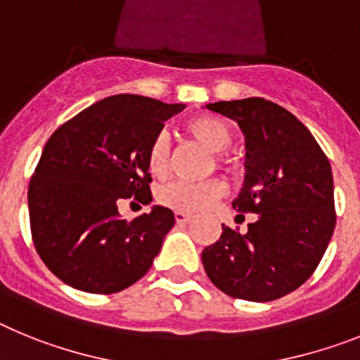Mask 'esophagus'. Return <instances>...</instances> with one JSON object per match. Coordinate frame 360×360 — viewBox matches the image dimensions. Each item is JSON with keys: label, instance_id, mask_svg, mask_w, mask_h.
<instances>
[{"label": "esophagus", "instance_id": "1", "mask_svg": "<svg viewBox=\"0 0 360 360\" xmlns=\"http://www.w3.org/2000/svg\"><path fill=\"white\" fill-rule=\"evenodd\" d=\"M192 221V215L183 214V212H176V223L177 224H188Z\"/></svg>", "mask_w": 360, "mask_h": 360}]
</instances>
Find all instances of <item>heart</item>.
I'll list each match as a JSON object with an SVG mask.
<instances>
[{
	"mask_svg": "<svg viewBox=\"0 0 360 360\" xmlns=\"http://www.w3.org/2000/svg\"><path fill=\"white\" fill-rule=\"evenodd\" d=\"M186 134L193 141L205 146L210 152H223L232 143V130L215 115H199L186 124ZM168 139L165 136H158L148 146L150 174L155 177H162L168 170ZM223 159H219V165H223ZM224 195V184L217 179L202 181V183H170L162 186L158 193L161 205L168 206L172 210L183 212V214H199L208 210L217 199Z\"/></svg>",
	"mask_w": 360,
	"mask_h": 360,
	"instance_id": "obj_1",
	"label": "heart"
}]
</instances>
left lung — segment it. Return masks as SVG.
Wrapping results in <instances>:
<instances>
[{
	"instance_id": "obj_1",
	"label": "left lung",
	"mask_w": 360,
	"mask_h": 360,
	"mask_svg": "<svg viewBox=\"0 0 360 360\" xmlns=\"http://www.w3.org/2000/svg\"><path fill=\"white\" fill-rule=\"evenodd\" d=\"M245 136V181L232 206L254 212L248 232L223 224L202 250L221 292L254 302L293 292L315 271L335 228L333 176L315 137L286 108L262 98L208 103Z\"/></svg>"
}]
</instances>
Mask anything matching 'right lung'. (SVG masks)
<instances>
[{"instance_id": "obj_1", "label": "right lung", "mask_w": 360, "mask_h": 360, "mask_svg": "<svg viewBox=\"0 0 360 360\" xmlns=\"http://www.w3.org/2000/svg\"><path fill=\"white\" fill-rule=\"evenodd\" d=\"M183 103L117 94L59 127L43 148L29 186L34 246L72 288L115 293L150 270L176 217L167 206L127 221L117 202L150 205V143Z\"/></svg>"}]
</instances>
